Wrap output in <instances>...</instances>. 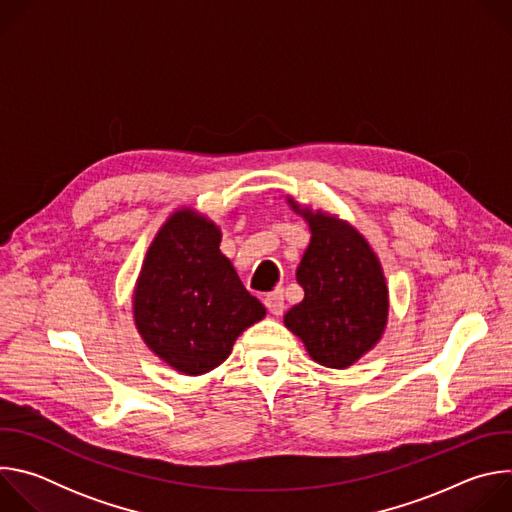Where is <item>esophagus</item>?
<instances>
[{"label": "esophagus", "mask_w": 512, "mask_h": 512, "mask_svg": "<svg viewBox=\"0 0 512 512\" xmlns=\"http://www.w3.org/2000/svg\"><path fill=\"white\" fill-rule=\"evenodd\" d=\"M265 308L273 314V316H281L283 314V308H285V304H283V289H273V291H269V294L265 296Z\"/></svg>", "instance_id": "esophagus-1"}]
</instances>
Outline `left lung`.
I'll return each instance as SVG.
<instances>
[{
	"label": "left lung",
	"mask_w": 512,
	"mask_h": 512,
	"mask_svg": "<svg viewBox=\"0 0 512 512\" xmlns=\"http://www.w3.org/2000/svg\"><path fill=\"white\" fill-rule=\"evenodd\" d=\"M291 210L310 227V245L296 271L304 300L283 324L328 369H348L383 338L389 287L369 241L342 218L312 210L287 196Z\"/></svg>",
	"instance_id": "left-lung-1"
}]
</instances>
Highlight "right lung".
<instances>
[{"label": "right lung", "instance_id": "add662e5", "mask_svg": "<svg viewBox=\"0 0 512 512\" xmlns=\"http://www.w3.org/2000/svg\"><path fill=\"white\" fill-rule=\"evenodd\" d=\"M223 233L194 208L174 210L145 253L133 322L168 367L198 377L225 362L235 340L265 318L263 304L221 253Z\"/></svg>", "mask_w": 512, "mask_h": 512}]
</instances>
